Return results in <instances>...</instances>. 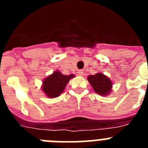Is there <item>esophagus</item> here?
<instances>
[{
    "label": "esophagus",
    "instance_id": "esophagus-1",
    "mask_svg": "<svg viewBox=\"0 0 148 148\" xmlns=\"http://www.w3.org/2000/svg\"><path fill=\"white\" fill-rule=\"evenodd\" d=\"M78 75H80V76H83L84 75V71L82 70H78Z\"/></svg>",
    "mask_w": 148,
    "mask_h": 148
}]
</instances>
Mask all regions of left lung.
I'll use <instances>...</instances> for the list:
<instances>
[{"label":"left lung","mask_w":148,"mask_h":148,"mask_svg":"<svg viewBox=\"0 0 148 148\" xmlns=\"http://www.w3.org/2000/svg\"><path fill=\"white\" fill-rule=\"evenodd\" d=\"M87 79L95 92L100 95H105L110 92L112 82L102 73L89 75Z\"/></svg>","instance_id":"left-lung-1"}]
</instances>
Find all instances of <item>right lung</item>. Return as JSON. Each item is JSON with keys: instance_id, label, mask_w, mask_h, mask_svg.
Returning a JSON list of instances; mask_svg holds the SVG:
<instances>
[{"instance_id": "right-lung-1", "label": "right lung", "mask_w": 148, "mask_h": 148, "mask_svg": "<svg viewBox=\"0 0 148 148\" xmlns=\"http://www.w3.org/2000/svg\"><path fill=\"white\" fill-rule=\"evenodd\" d=\"M73 77H74V75H65L58 71L54 72L43 82V91L48 97H58L62 93L66 84Z\"/></svg>"}]
</instances>
